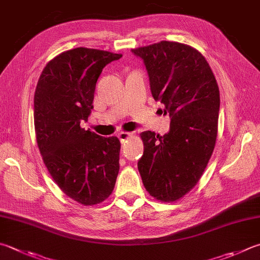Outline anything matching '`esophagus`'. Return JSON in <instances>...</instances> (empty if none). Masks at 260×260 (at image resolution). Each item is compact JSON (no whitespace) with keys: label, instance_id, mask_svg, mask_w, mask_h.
Wrapping results in <instances>:
<instances>
[{"label":"esophagus","instance_id":"esophagus-1","mask_svg":"<svg viewBox=\"0 0 260 260\" xmlns=\"http://www.w3.org/2000/svg\"><path fill=\"white\" fill-rule=\"evenodd\" d=\"M131 136H132L131 132H120V134L117 135V138L120 139L121 143H124V141H126L129 138H131Z\"/></svg>","mask_w":260,"mask_h":260}]
</instances>
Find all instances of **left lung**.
Masks as SVG:
<instances>
[{
    "label": "left lung",
    "instance_id": "8db88e82",
    "mask_svg": "<svg viewBox=\"0 0 260 260\" xmlns=\"http://www.w3.org/2000/svg\"><path fill=\"white\" fill-rule=\"evenodd\" d=\"M143 58L151 95L171 119L164 136L144 131L138 170L155 199L175 202L192 189L213 154L217 137L219 89L206 58L196 48L161 41L132 50Z\"/></svg>",
    "mask_w": 260,
    "mask_h": 260
}]
</instances>
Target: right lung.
<instances>
[{
    "mask_svg": "<svg viewBox=\"0 0 260 260\" xmlns=\"http://www.w3.org/2000/svg\"><path fill=\"white\" fill-rule=\"evenodd\" d=\"M122 54L77 47L58 54L39 77L34 96L36 140L44 164L68 197L85 206L110 197L120 170V140L81 128L96 82Z\"/></svg>",
    "mask_w": 260,
    "mask_h": 260,
    "instance_id": "1",
    "label": "right lung"
}]
</instances>
